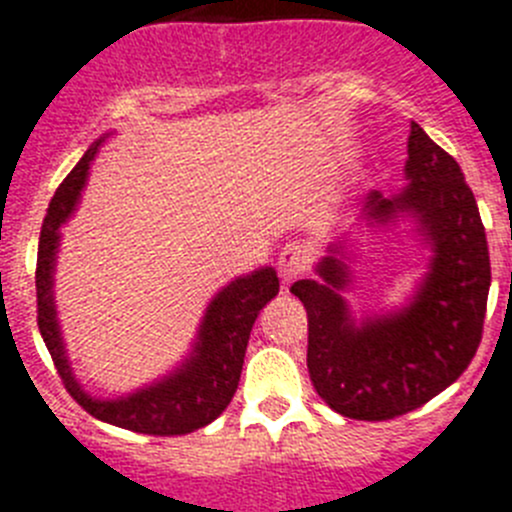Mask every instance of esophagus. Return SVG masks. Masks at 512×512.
Listing matches in <instances>:
<instances>
[{
  "label": "esophagus",
  "mask_w": 512,
  "mask_h": 512,
  "mask_svg": "<svg viewBox=\"0 0 512 512\" xmlns=\"http://www.w3.org/2000/svg\"><path fill=\"white\" fill-rule=\"evenodd\" d=\"M308 265H311V252H308V247L301 245V242H290V245H285L283 250H280L278 273L285 283L301 278L308 270Z\"/></svg>",
  "instance_id": "obj_1"
}]
</instances>
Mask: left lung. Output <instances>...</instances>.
Segmentation results:
<instances>
[{
	"mask_svg": "<svg viewBox=\"0 0 512 512\" xmlns=\"http://www.w3.org/2000/svg\"><path fill=\"white\" fill-rule=\"evenodd\" d=\"M405 181L398 196L370 191L362 216L388 227L403 216L428 245V273L398 311L354 321L344 247L316 265L321 280L290 293L308 313V375L329 408L357 421H388L446 390L480 347L490 293V252L474 193L459 163L411 122Z\"/></svg>",
	"mask_w": 512,
	"mask_h": 512,
	"instance_id": "left-lung-1",
	"label": "left lung"
}]
</instances>
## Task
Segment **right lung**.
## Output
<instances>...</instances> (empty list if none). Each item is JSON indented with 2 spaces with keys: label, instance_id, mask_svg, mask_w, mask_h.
<instances>
[{
  "label": "right lung",
  "instance_id": "1",
  "mask_svg": "<svg viewBox=\"0 0 512 512\" xmlns=\"http://www.w3.org/2000/svg\"><path fill=\"white\" fill-rule=\"evenodd\" d=\"M101 142L104 137L96 140L86 150L84 158L78 160L76 168L58 186L48 206V214H45L38 245V270H35L40 334H43V342L53 357L63 385L86 413L104 423H112V426L130 428L137 434H191L196 428H204L206 423L222 416L229 400L237 393L252 324H255L257 313L265 308V303L278 296V275L273 267H260L255 273L242 275L224 285L206 308L191 354L183 359L181 367H176L163 380L114 400H101L86 393L73 375L66 347H63L58 313H55L53 273L55 255L61 245L58 229L76 209L78 196L89 178V165L99 153Z\"/></svg>",
  "mask_w": 512,
  "mask_h": 512
}]
</instances>
